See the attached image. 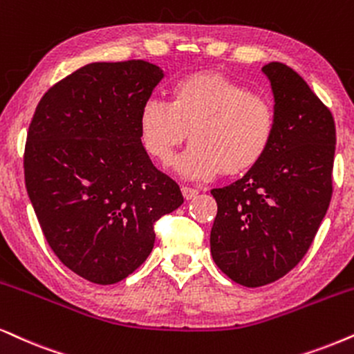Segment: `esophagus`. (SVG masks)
<instances>
[{
  "instance_id": "1",
  "label": "esophagus",
  "mask_w": 354,
  "mask_h": 354,
  "mask_svg": "<svg viewBox=\"0 0 354 354\" xmlns=\"http://www.w3.org/2000/svg\"><path fill=\"white\" fill-rule=\"evenodd\" d=\"M181 192H183V196H185V199H192V198H196V196H198V189H196V187H189V186H183L181 187Z\"/></svg>"
}]
</instances>
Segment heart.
<instances>
[{
	"instance_id": "b5f03b06",
	"label": "heart",
	"mask_w": 354,
	"mask_h": 354,
	"mask_svg": "<svg viewBox=\"0 0 354 354\" xmlns=\"http://www.w3.org/2000/svg\"><path fill=\"white\" fill-rule=\"evenodd\" d=\"M270 97L248 91L221 71L204 70L178 78L167 102L150 100L138 113V138L158 163L168 165L189 138L192 145L176 162L178 173L205 180L221 171L239 176L257 167L276 133Z\"/></svg>"
}]
</instances>
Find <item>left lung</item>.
<instances>
[{"mask_svg": "<svg viewBox=\"0 0 354 354\" xmlns=\"http://www.w3.org/2000/svg\"><path fill=\"white\" fill-rule=\"evenodd\" d=\"M263 71L274 95L272 144L241 180L210 191L217 203L210 253L247 288L274 283L301 261L333 192L332 113L288 65L271 62Z\"/></svg>", "mask_w": 354, "mask_h": 354, "instance_id": "1", "label": "left lung"}]
</instances>
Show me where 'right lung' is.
Masks as SVG:
<instances>
[{
    "label": "right lung",
    "mask_w": 354,
    "mask_h": 354,
    "mask_svg": "<svg viewBox=\"0 0 354 354\" xmlns=\"http://www.w3.org/2000/svg\"><path fill=\"white\" fill-rule=\"evenodd\" d=\"M162 78L144 60L84 65L48 89L30 120L24 180L40 229L95 284L132 274L153 248L155 222L185 201L138 138V113Z\"/></svg>",
    "instance_id": "add662e5"
}]
</instances>
